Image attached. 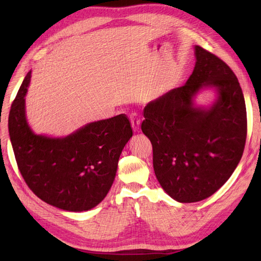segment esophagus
Masks as SVG:
<instances>
[{
  "mask_svg": "<svg viewBox=\"0 0 261 261\" xmlns=\"http://www.w3.org/2000/svg\"><path fill=\"white\" fill-rule=\"evenodd\" d=\"M130 117V123H132V127L134 129V132H139V127H140V118L138 116L137 113H132L129 115Z\"/></svg>",
  "mask_w": 261,
  "mask_h": 261,
  "instance_id": "obj_1",
  "label": "esophagus"
}]
</instances>
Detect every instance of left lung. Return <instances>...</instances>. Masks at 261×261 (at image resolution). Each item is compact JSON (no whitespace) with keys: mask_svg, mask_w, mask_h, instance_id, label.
Listing matches in <instances>:
<instances>
[{"mask_svg":"<svg viewBox=\"0 0 261 261\" xmlns=\"http://www.w3.org/2000/svg\"><path fill=\"white\" fill-rule=\"evenodd\" d=\"M196 64L186 84L149 102L141 130L150 139L160 185L179 202L215 194L238 167L246 143V106L233 70L217 55L195 46ZM203 86L218 100L208 109L193 106Z\"/></svg>","mask_w":261,"mask_h":261,"instance_id":"8db88e82","label":"left lung"}]
</instances>
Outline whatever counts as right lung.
I'll list each match as a JSON object with an SVG mask.
<instances>
[{
	"mask_svg": "<svg viewBox=\"0 0 261 261\" xmlns=\"http://www.w3.org/2000/svg\"><path fill=\"white\" fill-rule=\"evenodd\" d=\"M31 72L13 101L9 132L15 159L28 187L44 202L66 211H87L105 199L124 146L133 136L125 114L87 124L64 138L36 135L25 114Z\"/></svg>",
	"mask_w": 261,
	"mask_h": 261,
	"instance_id": "add662e5",
	"label": "right lung"
}]
</instances>
